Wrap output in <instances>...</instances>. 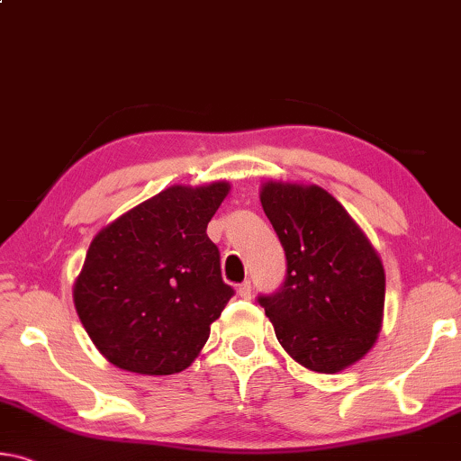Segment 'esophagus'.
I'll return each instance as SVG.
<instances>
[{
	"mask_svg": "<svg viewBox=\"0 0 461 461\" xmlns=\"http://www.w3.org/2000/svg\"><path fill=\"white\" fill-rule=\"evenodd\" d=\"M237 294L240 296V299H251V282L249 280L240 282V285L237 286Z\"/></svg>",
	"mask_w": 461,
	"mask_h": 461,
	"instance_id": "1",
	"label": "esophagus"
}]
</instances>
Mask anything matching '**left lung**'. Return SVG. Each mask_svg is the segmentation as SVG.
Here are the masks:
<instances>
[{
    "label": "left lung",
    "mask_w": 461,
    "mask_h": 461,
    "mask_svg": "<svg viewBox=\"0 0 461 461\" xmlns=\"http://www.w3.org/2000/svg\"><path fill=\"white\" fill-rule=\"evenodd\" d=\"M259 200L286 253L285 285L259 296L276 338L304 369H348L373 348L384 323L379 253L320 185L270 179Z\"/></svg>",
    "instance_id": "obj_1"
}]
</instances>
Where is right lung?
<instances>
[{"label": "right lung", "instance_id": "right-lung-1", "mask_svg": "<svg viewBox=\"0 0 461 461\" xmlns=\"http://www.w3.org/2000/svg\"><path fill=\"white\" fill-rule=\"evenodd\" d=\"M230 183L171 185L92 239L74 282L77 317L111 365L173 375L200 357L235 290L206 235Z\"/></svg>", "mask_w": 461, "mask_h": 461}]
</instances>
